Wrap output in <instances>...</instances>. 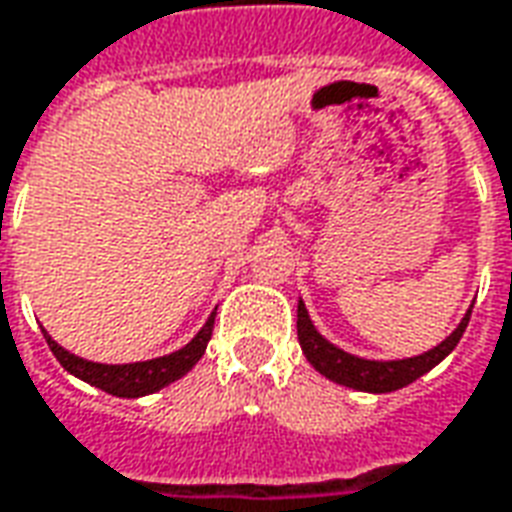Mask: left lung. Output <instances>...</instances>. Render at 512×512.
Returning a JSON list of instances; mask_svg holds the SVG:
<instances>
[{
	"instance_id": "1",
	"label": "left lung",
	"mask_w": 512,
	"mask_h": 512,
	"mask_svg": "<svg viewBox=\"0 0 512 512\" xmlns=\"http://www.w3.org/2000/svg\"><path fill=\"white\" fill-rule=\"evenodd\" d=\"M468 310L463 321L457 324V330L441 341L435 349L424 352L418 357H407V360H363V357L349 355L338 346H332L330 341H324L313 327V321L307 316L305 305L299 302V313H296V332H299V343H302V352L310 360V366L316 368L318 374H324L327 380L346 385V388H355V391H368V393H391L405 388L410 382H416L418 377H424L430 368L441 363L443 357L449 355L457 346V341L463 338V332L468 327Z\"/></svg>"
}]
</instances>
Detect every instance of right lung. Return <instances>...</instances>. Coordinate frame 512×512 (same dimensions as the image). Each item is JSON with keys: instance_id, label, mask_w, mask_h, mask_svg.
Returning <instances> with one entry per match:
<instances>
[{"instance_id": "add662e5", "label": "right lung", "mask_w": 512, "mask_h": 512, "mask_svg": "<svg viewBox=\"0 0 512 512\" xmlns=\"http://www.w3.org/2000/svg\"><path fill=\"white\" fill-rule=\"evenodd\" d=\"M213 318H216V313L207 318V324L196 332L194 341L188 343V346H182L180 352H171L166 357H155V360H144V363H124V366H105V363L82 360V357L66 352L46 332L44 338L49 343V349L60 360V366L66 368L69 374L80 377L88 385L102 388L105 393L124 396V399H135V396H146V393H155L160 388H166V385L180 380L182 374H188L199 363V357L205 355L207 341L213 335Z\"/></svg>"}]
</instances>
